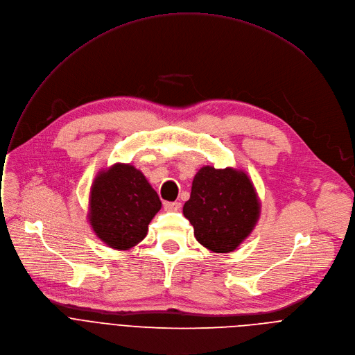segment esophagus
<instances>
[{"instance_id":"34e87169","label":"esophagus","mask_w":355,"mask_h":355,"mask_svg":"<svg viewBox=\"0 0 355 355\" xmlns=\"http://www.w3.org/2000/svg\"><path fill=\"white\" fill-rule=\"evenodd\" d=\"M164 207L166 211H178V210H180L182 203L180 202H166L164 205Z\"/></svg>"}]
</instances>
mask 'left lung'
<instances>
[{
  "label": "left lung",
  "instance_id": "obj_1",
  "mask_svg": "<svg viewBox=\"0 0 355 355\" xmlns=\"http://www.w3.org/2000/svg\"><path fill=\"white\" fill-rule=\"evenodd\" d=\"M183 214L196 240L213 252L225 254L250 237L261 216V202L244 171L207 165L194 175Z\"/></svg>",
  "mask_w": 355,
  "mask_h": 355
}]
</instances>
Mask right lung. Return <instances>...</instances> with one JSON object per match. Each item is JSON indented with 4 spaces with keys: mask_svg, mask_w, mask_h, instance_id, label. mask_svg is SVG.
Listing matches in <instances>:
<instances>
[{
    "mask_svg": "<svg viewBox=\"0 0 355 355\" xmlns=\"http://www.w3.org/2000/svg\"><path fill=\"white\" fill-rule=\"evenodd\" d=\"M159 196L131 164H114L94 178L87 218L97 239L110 248L127 251L139 244L161 210Z\"/></svg>",
    "mask_w": 355,
    "mask_h": 355,
    "instance_id": "obj_1",
    "label": "right lung"
}]
</instances>
